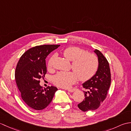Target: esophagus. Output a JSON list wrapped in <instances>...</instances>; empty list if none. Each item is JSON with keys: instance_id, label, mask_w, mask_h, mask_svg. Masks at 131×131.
Here are the masks:
<instances>
[{"instance_id": "obj_1", "label": "esophagus", "mask_w": 131, "mask_h": 131, "mask_svg": "<svg viewBox=\"0 0 131 131\" xmlns=\"http://www.w3.org/2000/svg\"><path fill=\"white\" fill-rule=\"evenodd\" d=\"M76 90V89H70V90H68V91L69 92H74Z\"/></svg>"}]
</instances>
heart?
<instances>
[{
	"label": "heart",
	"instance_id": "1",
	"mask_svg": "<svg viewBox=\"0 0 131 131\" xmlns=\"http://www.w3.org/2000/svg\"><path fill=\"white\" fill-rule=\"evenodd\" d=\"M63 55L71 61V68L73 71H60L53 78V82L58 87L70 88L77 81V78L81 81L90 79L95 74L98 67V58L92 53H85L84 49L79 47H70L63 51ZM53 57L48 61V69L52 68Z\"/></svg>",
	"mask_w": 131,
	"mask_h": 131
}]
</instances>
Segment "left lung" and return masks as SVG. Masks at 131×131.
<instances>
[{
	"label": "left lung",
	"mask_w": 131,
	"mask_h": 131,
	"mask_svg": "<svg viewBox=\"0 0 131 131\" xmlns=\"http://www.w3.org/2000/svg\"><path fill=\"white\" fill-rule=\"evenodd\" d=\"M94 52L98 58V69L91 78L82 84L83 88L88 90L87 92H84L85 99L78 105L83 112L94 110L100 106L106 97L111 83L108 61L99 50L94 49Z\"/></svg>",
	"instance_id": "obj_1"
}]
</instances>
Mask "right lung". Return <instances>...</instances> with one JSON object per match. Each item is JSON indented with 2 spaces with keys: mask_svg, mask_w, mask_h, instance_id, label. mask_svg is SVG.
Here are the masks:
<instances>
[{
  "mask_svg": "<svg viewBox=\"0 0 131 131\" xmlns=\"http://www.w3.org/2000/svg\"><path fill=\"white\" fill-rule=\"evenodd\" d=\"M60 45L36 46L27 50L19 58L15 71L16 84L24 101L33 109L45 108L53 98L57 88L40 85L39 79L47 73L46 58Z\"/></svg>",
  "mask_w": 131,
  "mask_h": 131,
  "instance_id": "1",
  "label": "right lung"
}]
</instances>
